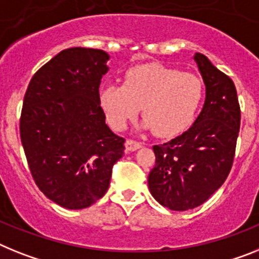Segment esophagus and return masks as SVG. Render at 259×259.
Instances as JSON below:
<instances>
[{
  "label": "esophagus",
  "mask_w": 259,
  "mask_h": 259,
  "mask_svg": "<svg viewBox=\"0 0 259 259\" xmlns=\"http://www.w3.org/2000/svg\"><path fill=\"white\" fill-rule=\"evenodd\" d=\"M125 148H127V151H130V152L138 151L139 148H141V143H139V141H135V140H127L125 141Z\"/></svg>",
  "instance_id": "esophagus-1"
}]
</instances>
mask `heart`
<instances>
[{"instance_id": "1", "label": "heart", "mask_w": 259, "mask_h": 259, "mask_svg": "<svg viewBox=\"0 0 259 259\" xmlns=\"http://www.w3.org/2000/svg\"><path fill=\"white\" fill-rule=\"evenodd\" d=\"M202 98L198 76L158 63L134 66L125 72L123 83L107 82L99 89V103L115 130H123L143 106L141 128L154 130L161 138L189 127Z\"/></svg>"}]
</instances>
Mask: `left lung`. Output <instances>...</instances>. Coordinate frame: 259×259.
I'll use <instances>...</instances> for the list:
<instances>
[{
	"mask_svg": "<svg viewBox=\"0 0 259 259\" xmlns=\"http://www.w3.org/2000/svg\"><path fill=\"white\" fill-rule=\"evenodd\" d=\"M205 85V101L194 124L173 140L154 145L156 165L148 177L149 191L173 211L193 209L227 180L235 158L241 111L235 83L195 54Z\"/></svg>",
	"mask_w": 259,
	"mask_h": 259,
	"instance_id": "obj_1",
	"label": "left lung"
}]
</instances>
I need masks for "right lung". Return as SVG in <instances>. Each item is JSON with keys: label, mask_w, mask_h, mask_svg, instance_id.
Returning <instances> with one entry per match:
<instances>
[{"label": "right lung", "mask_w": 259, "mask_h": 259, "mask_svg": "<svg viewBox=\"0 0 259 259\" xmlns=\"http://www.w3.org/2000/svg\"><path fill=\"white\" fill-rule=\"evenodd\" d=\"M110 56L102 50L61 51L31 78L22 107L21 141L41 193L68 209L102 198L124 139L106 124L99 103Z\"/></svg>", "instance_id": "add662e5"}]
</instances>
